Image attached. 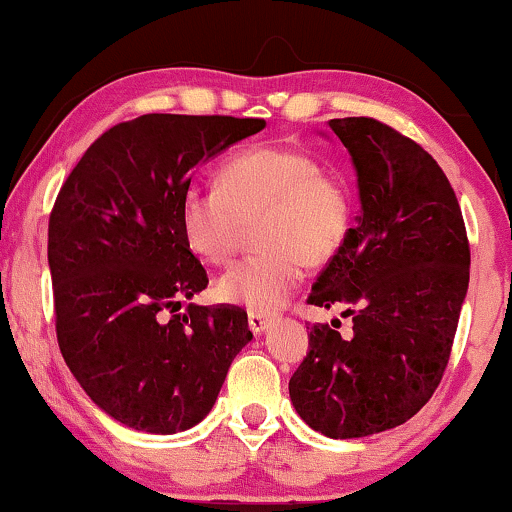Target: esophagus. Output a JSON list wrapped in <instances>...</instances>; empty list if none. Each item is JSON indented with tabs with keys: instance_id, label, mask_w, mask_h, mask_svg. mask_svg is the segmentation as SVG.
<instances>
[{
	"instance_id": "1",
	"label": "esophagus",
	"mask_w": 512,
	"mask_h": 512,
	"mask_svg": "<svg viewBox=\"0 0 512 512\" xmlns=\"http://www.w3.org/2000/svg\"><path fill=\"white\" fill-rule=\"evenodd\" d=\"M272 326V319L265 317L261 312H249V328L254 335H261L263 331H268Z\"/></svg>"
}]
</instances>
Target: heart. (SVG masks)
<instances>
[{"mask_svg":"<svg viewBox=\"0 0 512 512\" xmlns=\"http://www.w3.org/2000/svg\"><path fill=\"white\" fill-rule=\"evenodd\" d=\"M254 221L263 249L223 272L216 296L265 314L286 303L303 279L305 261H328L342 247L352 226V195L324 174L317 158L291 146L237 153L221 167V186L191 184L181 195L184 240L212 265L233 256Z\"/></svg>","mask_w":512,"mask_h":512,"instance_id":"1","label":"heart"}]
</instances>
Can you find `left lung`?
I'll use <instances>...</instances> for the list:
<instances>
[{
  "label": "left lung",
  "mask_w": 512,
  "mask_h": 512,
  "mask_svg": "<svg viewBox=\"0 0 512 512\" xmlns=\"http://www.w3.org/2000/svg\"><path fill=\"white\" fill-rule=\"evenodd\" d=\"M359 188L356 226L321 270L310 305H345L307 326L310 352L289 382L293 408L328 438L394 429L424 408L450 361L468 291L461 209L422 146L375 118H333Z\"/></svg>",
  "instance_id": "obj_1"
}]
</instances>
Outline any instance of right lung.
<instances>
[{
	"label": "right lung",
	"instance_id": "1",
	"mask_svg": "<svg viewBox=\"0 0 512 512\" xmlns=\"http://www.w3.org/2000/svg\"><path fill=\"white\" fill-rule=\"evenodd\" d=\"M263 128V118L139 116L104 132L60 188L48 268L62 359L130 429L170 436L200 424L254 338L235 305L164 312L207 286L179 223L193 172Z\"/></svg>",
	"mask_w": 512,
	"mask_h": 512
}]
</instances>
